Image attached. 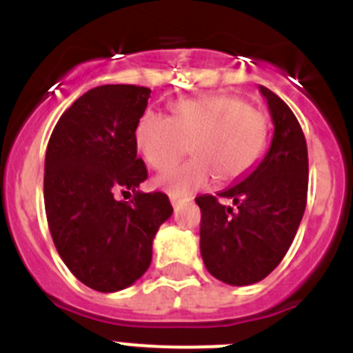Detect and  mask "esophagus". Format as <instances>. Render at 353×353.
<instances>
[{
	"label": "esophagus",
	"mask_w": 353,
	"mask_h": 353,
	"mask_svg": "<svg viewBox=\"0 0 353 353\" xmlns=\"http://www.w3.org/2000/svg\"><path fill=\"white\" fill-rule=\"evenodd\" d=\"M171 205H173V208L174 210H176V208L180 207V205H183L187 201V199H183V198H176V196H171Z\"/></svg>",
	"instance_id": "esophagus-1"
}]
</instances>
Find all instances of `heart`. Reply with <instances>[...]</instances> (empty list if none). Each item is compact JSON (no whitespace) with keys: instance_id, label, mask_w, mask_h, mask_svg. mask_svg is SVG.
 Here are the masks:
<instances>
[{"instance_id":"obj_1","label":"heart","mask_w":353,"mask_h":353,"mask_svg":"<svg viewBox=\"0 0 353 353\" xmlns=\"http://www.w3.org/2000/svg\"><path fill=\"white\" fill-rule=\"evenodd\" d=\"M171 117L143 114L134 129V145L152 170L173 168L191 145L194 157L155 180L171 196L183 198L212 179L233 183L244 179L263 157L269 120L236 95L183 99L170 105Z\"/></svg>"}]
</instances>
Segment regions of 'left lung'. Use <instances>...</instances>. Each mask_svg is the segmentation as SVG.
Listing matches in <instances>:
<instances>
[{
	"label": "left lung",
	"instance_id": "left-lung-1",
	"mask_svg": "<svg viewBox=\"0 0 353 353\" xmlns=\"http://www.w3.org/2000/svg\"><path fill=\"white\" fill-rule=\"evenodd\" d=\"M274 123L272 141L236 185L196 198L201 210L199 249L208 272L232 286L261 281L281 263L307 201V145L292 109L260 86ZM230 199L234 207L222 203Z\"/></svg>",
	"mask_w": 353,
	"mask_h": 353
}]
</instances>
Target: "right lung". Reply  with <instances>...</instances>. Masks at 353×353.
<instances>
[{"mask_svg":"<svg viewBox=\"0 0 353 353\" xmlns=\"http://www.w3.org/2000/svg\"><path fill=\"white\" fill-rule=\"evenodd\" d=\"M152 90L104 84L81 95L49 139L43 203L56 251L83 285L102 293L136 283L152 261L159 226L173 214L164 192H141L148 176L134 129ZM132 192L130 202L116 198Z\"/></svg>","mask_w":353,"mask_h":353,"instance_id":"right-lung-1","label":"right lung"}]
</instances>
